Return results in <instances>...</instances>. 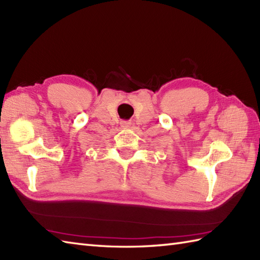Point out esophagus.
<instances>
[{"label": "esophagus", "instance_id": "34e87169", "mask_svg": "<svg viewBox=\"0 0 260 260\" xmlns=\"http://www.w3.org/2000/svg\"><path fill=\"white\" fill-rule=\"evenodd\" d=\"M120 126L123 127V128H128V127H131V121H127V120L120 121Z\"/></svg>", "mask_w": 260, "mask_h": 260}]
</instances>
